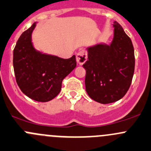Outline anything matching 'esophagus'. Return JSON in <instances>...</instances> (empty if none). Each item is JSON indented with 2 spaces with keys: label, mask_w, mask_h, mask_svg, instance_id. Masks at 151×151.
<instances>
[{
  "label": "esophagus",
  "mask_w": 151,
  "mask_h": 151,
  "mask_svg": "<svg viewBox=\"0 0 151 151\" xmlns=\"http://www.w3.org/2000/svg\"><path fill=\"white\" fill-rule=\"evenodd\" d=\"M88 59L87 52L86 50H81L77 54L76 56V60H77V63L80 65H83Z\"/></svg>",
  "instance_id": "34e87169"
}]
</instances>
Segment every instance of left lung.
Segmentation results:
<instances>
[{
	"label": "left lung",
	"instance_id": "obj_1",
	"mask_svg": "<svg viewBox=\"0 0 151 151\" xmlns=\"http://www.w3.org/2000/svg\"><path fill=\"white\" fill-rule=\"evenodd\" d=\"M114 37L110 44L99 43L87 49L85 84L88 96L102 104L122 99L129 89L135 67L131 38L121 25L114 22Z\"/></svg>",
	"mask_w": 151,
	"mask_h": 151
}]
</instances>
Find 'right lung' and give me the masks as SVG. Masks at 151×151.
<instances>
[{"label": "right lung", "mask_w": 151, "mask_h": 151, "mask_svg": "<svg viewBox=\"0 0 151 151\" xmlns=\"http://www.w3.org/2000/svg\"><path fill=\"white\" fill-rule=\"evenodd\" d=\"M37 22L25 31L13 52V66L16 82L21 91L37 102H48L60 92L62 81L77 65L75 55L69 59L37 51L32 35Z\"/></svg>", "instance_id": "right-lung-1"}]
</instances>
